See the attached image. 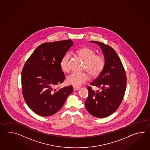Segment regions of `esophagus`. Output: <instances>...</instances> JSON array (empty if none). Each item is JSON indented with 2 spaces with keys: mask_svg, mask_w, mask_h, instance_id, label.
I'll list each match as a JSON object with an SVG mask.
<instances>
[{
  "mask_svg": "<svg viewBox=\"0 0 150 150\" xmlns=\"http://www.w3.org/2000/svg\"><path fill=\"white\" fill-rule=\"evenodd\" d=\"M80 88V87H76V86H74V91H78V90H79V89Z\"/></svg>",
  "mask_w": 150,
  "mask_h": 150,
  "instance_id": "esophagus-1",
  "label": "esophagus"
}]
</instances>
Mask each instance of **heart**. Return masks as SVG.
Listing matches in <instances>:
<instances>
[{"label": "heart", "mask_w": 150, "mask_h": 150, "mask_svg": "<svg viewBox=\"0 0 150 150\" xmlns=\"http://www.w3.org/2000/svg\"><path fill=\"white\" fill-rule=\"evenodd\" d=\"M76 54L83 61H85L84 69L86 70L91 76L96 77L102 72L105 67V61L99 55L96 54L94 50L89 47H83L77 50ZM70 54H65L61 59L60 65L61 69L67 72L69 69V61ZM89 79L88 76L85 73L72 72L67 77V83L74 86H79L85 83Z\"/></svg>", "instance_id": "b5f03b06"}]
</instances>
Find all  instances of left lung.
<instances>
[{"label": "left lung", "mask_w": 150, "mask_h": 150, "mask_svg": "<svg viewBox=\"0 0 150 150\" xmlns=\"http://www.w3.org/2000/svg\"><path fill=\"white\" fill-rule=\"evenodd\" d=\"M99 45L105 58V67L98 77L90 85L101 88L93 91L88 86V96L85 101L87 110L98 118H104L117 109L125 95L127 78L125 69L116 51L100 42L89 41Z\"/></svg>", "instance_id": "left-lung-1"}]
</instances>
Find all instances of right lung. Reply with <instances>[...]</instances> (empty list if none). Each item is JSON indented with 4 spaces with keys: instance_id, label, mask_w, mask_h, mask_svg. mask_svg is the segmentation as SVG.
Returning a JSON list of instances; mask_svg holds the SVG:
<instances>
[{
    "instance_id": "1",
    "label": "right lung",
    "mask_w": 150,
    "mask_h": 150,
    "mask_svg": "<svg viewBox=\"0 0 150 150\" xmlns=\"http://www.w3.org/2000/svg\"><path fill=\"white\" fill-rule=\"evenodd\" d=\"M73 45L71 40L43 43L25 62L21 74L23 96L36 114L44 117L54 115L73 92L72 86L54 88L65 80L60 63Z\"/></svg>"
}]
</instances>
